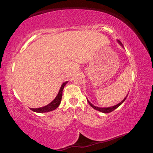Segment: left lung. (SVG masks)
I'll list each match as a JSON object with an SVG mask.
<instances>
[{
  "label": "left lung",
  "instance_id": "1",
  "mask_svg": "<svg viewBox=\"0 0 153 153\" xmlns=\"http://www.w3.org/2000/svg\"><path fill=\"white\" fill-rule=\"evenodd\" d=\"M117 42H118V43L119 44V45H121V46H122V47H124V46H123V45L122 44V42H121L119 41V40H117ZM127 96H128V94L127 95V96H126V97L124 98V99H123L122 101H121L120 103H118V104L115 105V106H111V107H105V108H100V107L96 106H94V105H93L92 103H91L90 102V101H89L88 100V99H87V101H88V102L89 104H90V106H91V107H93V108H94V109H96V110L102 112V113L107 114V113H110V112L113 111H114V110H115L116 108H118V107H119V106H120V105H122V103L124 102V101H125L126 99H127Z\"/></svg>",
  "mask_w": 153,
  "mask_h": 153
}]
</instances>
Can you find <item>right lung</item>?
Returning a JSON list of instances; mask_svg holds the SVG:
<instances>
[{
  "instance_id": "1",
  "label": "right lung",
  "mask_w": 153,
  "mask_h": 153,
  "mask_svg": "<svg viewBox=\"0 0 153 153\" xmlns=\"http://www.w3.org/2000/svg\"><path fill=\"white\" fill-rule=\"evenodd\" d=\"M68 81L63 82L62 85H61L60 88H59V91L57 94V96L55 97L53 101L52 102L47 104V106H43V107H40V108H31L30 109L32 110L34 112H37V113H45V112H49V111H52L54 109L57 108L59 106L61 102V100H62V91L64 89V87L65 86V85L68 83Z\"/></svg>"
}]
</instances>
